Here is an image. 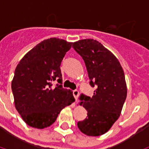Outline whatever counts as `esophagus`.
Instances as JSON below:
<instances>
[{
  "label": "esophagus",
  "mask_w": 149,
  "mask_h": 149,
  "mask_svg": "<svg viewBox=\"0 0 149 149\" xmlns=\"http://www.w3.org/2000/svg\"><path fill=\"white\" fill-rule=\"evenodd\" d=\"M73 95L74 97V98H75L76 101H77L79 96V91L77 90V89H74V90H73Z\"/></svg>",
  "instance_id": "obj_1"
}]
</instances>
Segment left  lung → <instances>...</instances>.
Wrapping results in <instances>:
<instances>
[{"label":"left lung","mask_w":149,"mask_h":149,"mask_svg":"<svg viewBox=\"0 0 149 149\" xmlns=\"http://www.w3.org/2000/svg\"><path fill=\"white\" fill-rule=\"evenodd\" d=\"M72 48L84 60L90 86L96 88L93 97L80 96L87 117L77 122V127L87 136H100L119 119L125 101L124 71L116 57L98 41L82 39L74 42Z\"/></svg>","instance_id":"obj_1"}]
</instances>
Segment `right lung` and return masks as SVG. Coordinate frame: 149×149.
<instances>
[{
    "instance_id": "obj_1",
    "label": "right lung",
    "mask_w": 149,
    "mask_h": 149,
    "mask_svg": "<svg viewBox=\"0 0 149 149\" xmlns=\"http://www.w3.org/2000/svg\"><path fill=\"white\" fill-rule=\"evenodd\" d=\"M72 42L51 38L39 43L17 65L12 91L17 111L29 126L43 129L56 121L74 101L72 91L63 87L60 65ZM58 81L55 87L53 82Z\"/></svg>"
}]
</instances>
